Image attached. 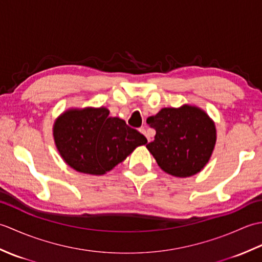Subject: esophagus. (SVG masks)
Wrapping results in <instances>:
<instances>
[{
	"label": "esophagus",
	"mask_w": 262,
	"mask_h": 262,
	"mask_svg": "<svg viewBox=\"0 0 262 262\" xmlns=\"http://www.w3.org/2000/svg\"><path fill=\"white\" fill-rule=\"evenodd\" d=\"M141 132H142V134H144V135H145L146 136V138H147V141L149 142V141H151V135H149L148 134V133H147V130L145 129V128H141Z\"/></svg>",
	"instance_id": "esophagus-1"
}]
</instances>
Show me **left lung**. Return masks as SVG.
<instances>
[{"label": "left lung", "instance_id": "1", "mask_svg": "<svg viewBox=\"0 0 262 262\" xmlns=\"http://www.w3.org/2000/svg\"><path fill=\"white\" fill-rule=\"evenodd\" d=\"M146 122L157 130L146 147L166 173L191 177L208 163L217 136L215 122L203 109L191 104L162 108Z\"/></svg>", "mask_w": 262, "mask_h": 262}]
</instances>
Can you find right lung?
Returning a JSON list of instances; mask_svg holds the SVG:
<instances>
[{
	"instance_id": "add662e5",
	"label": "right lung",
	"mask_w": 262,
	"mask_h": 262,
	"mask_svg": "<svg viewBox=\"0 0 262 262\" xmlns=\"http://www.w3.org/2000/svg\"><path fill=\"white\" fill-rule=\"evenodd\" d=\"M55 145L65 163L77 172L102 176L147 143L140 132L105 107L71 108L53 126Z\"/></svg>"
}]
</instances>
